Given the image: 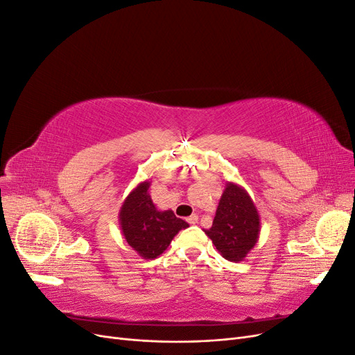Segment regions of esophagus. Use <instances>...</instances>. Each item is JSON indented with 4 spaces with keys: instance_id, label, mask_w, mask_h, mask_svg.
<instances>
[{
    "instance_id": "obj_1",
    "label": "esophagus",
    "mask_w": 355,
    "mask_h": 355,
    "mask_svg": "<svg viewBox=\"0 0 355 355\" xmlns=\"http://www.w3.org/2000/svg\"><path fill=\"white\" fill-rule=\"evenodd\" d=\"M187 220H188L189 225H196V223L198 222V214H196V213L191 214V216H189Z\"/></svg>"
}]
</instances>
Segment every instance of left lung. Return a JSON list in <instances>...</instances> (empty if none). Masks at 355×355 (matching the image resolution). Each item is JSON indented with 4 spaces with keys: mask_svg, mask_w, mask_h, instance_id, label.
<instances>
[{
    "mask_svg": "<svg viewBox=\"0 0 355 355\" xmlns=\"http://www.w3.org/2000/svg\"><path fill=\"white\" fill-rule=\"evenodd\" d=\"M204 232L225 259L244 261L261 234V216L249 192L227 180L213 225Z\"/></svg>",
    "mask_w": 355,
    "mask_h": 355,
    "instance_id": "obj_1",
    "label": "left lung"
}]
</instances>
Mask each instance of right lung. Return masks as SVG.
Segmentation results:
<instances>
[{"label":"right lung","instance_id":"right-lung-1","mask_svg":"<svg viewBox=\"0 0 355 355\" xmlns=\"http://www.w3.org/2000/svg\"><path fill=\"white\" fill-rule=\"evenodd\" d=\"M149 187L151 182L144 180L130 191L118 211V222L127 244L144 259H155L189 225L176 218L173 210H158Z\"/></svg>","mask_w":355,"mask_h":355}]
</instances>
